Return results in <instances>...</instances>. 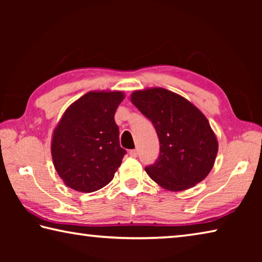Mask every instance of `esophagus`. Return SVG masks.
Returning a JSON list of instances; mask_svg holds the SVG:
<instances>
[{
	"label": "esophagus",
	"instance_id": "1",
	"mask_svg": "<svg viewBox=\"0 0 262 262\" xmlns=\"http://www.w3.org/2000/svg\"><path fill=\"white\" fill-rule=\"evenodd\" d=\"M129 155H130V156L132 157H137V150L136 149H133V150H130V151H129Z\"/></svg>",
	"mask_w": 262,
	"mask_h": 262
}]
</instances>
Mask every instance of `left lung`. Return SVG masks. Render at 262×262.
Returning a JSON list of instances; mask_svg holds the SVG:
<instances>
[{
	"instance_id": "8db88e82",
	"label": "left lung",
	"mask_w": 262,
	"mask_h": 262,
	"mask_svg": "<svg viewBox=\"0 0 262 262\" xmlns=\"http://www.w3.org/2000/svg\"><path fill=\"white\" fill-rule=\"evenodd\" d=\"M130 101L152 122L161 151L145 172L161 187L180 192L209 174L219 151L214 130L196 106L163 88L136 90Z\"/></svg>"
}]
</instances>
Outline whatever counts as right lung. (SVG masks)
<instances>
[{
	"label": "right lung",
	"mask_w": 262,
	"mask_h": 262,
	"mask_svg": "<svg viewBox=\"0 0 262 262\" xmlns=\"http://www.w3.org/2000/svg\"><path fill=\"white\" fill-rule=\"evenodd\" d=\"M122 91H90L69 106L52 136L53 164L66 186L82 193L113 179L126 150L114 120Z\"/></svg>",
	"instance_id": "obj_1"
}]
</instances>
